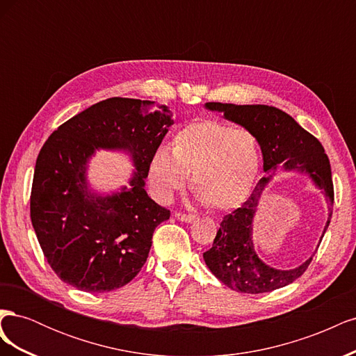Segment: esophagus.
Returning <instances> with one entry per match:
<instances>
[{
  "label": "esophagus",
  "mask_w": 356,
  "mask_h": 356,
  "mask_svg": "<svg viewBox=\"0 0 356 356\" xmlns=\"http://www.w3.org/2000/svg\"><path fill=\"white\" fill-rule=\"evenodd\" d=\"M175 217H177V220H179V221H184V222H193V221H196V215H191V213H182V212H177L175 213Z\"/></svg>",
  "instance_id": "esophagus-1"
}]
</instances>
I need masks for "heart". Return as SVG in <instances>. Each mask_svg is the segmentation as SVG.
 Returning <instances> with one entry per match:
<instances>
[{"label": "heart", "instance_id": "heart-1", "mask_svg": "<svg viewBox=\"0 0 356 356\" xmlns=\"http://www.w3.org/2000/svg\"><path fill=\"white\" fill-rule=\"evenodd\" d=\"M260 169L261 147L254 132L203 118L174 135L170 154L157 149L148 165V182L160 202H169L191 175V187L202 203L232 209L251 195Z\"/></svg>", "mask_w": 356, "mask_h": 356}]
</instances>
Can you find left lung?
Returning <instances> with one entry per match:
<instances>
[{
  "label": "left lung",
  "mask_w": 356,
  "mask_h": 356,
  "mask_svg": "<svg viewBox=\"0 0 356 356\" xmlns=\"http://www.w3.org/2000/svg\"><path fill=\"white\" fill-rule=\"evenodd\" d=\"M204 106L211 111L222 113L227 120L254 132L261 147L266 175L257 182L242 207L222 218L212 248L203 252V260L224 285L239 293L261 294L286 286L306 272L314 255L291 270H277L261 261L252 241V221L258 202L281 163L285 170L305 172L315 186L324 191L328 202L330 218L321 236L322 241L330 225L334 204L328 156L314 135L305 131L289 114L275 106L221 102H207Z\"/></svg>",
  "instance_id": "1"
}]
</instances>
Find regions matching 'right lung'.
<instances>
[{"mask_svg": "<svg viewBox=\"0 0 356 356\" xmlns=\"http://www.w3.org/2000/svg\"><path fill=\"white\" fill-rule=\"evenodd\" d=\"M110 98L60 124L40 149L31 190V221L60 281L86 293L129 284L147 261L153 233L170 211L148 197V165L174 123L168 106ZM98 147L124 149L137 170L113 195L92 193L87 161Z\"/></svg>", "mask_w": 356, "mask_h": 356, "instance_id": "add662e5", "label": "right lung"}]
</instances>
